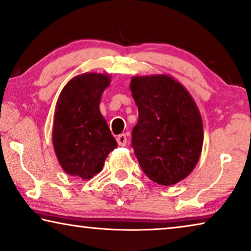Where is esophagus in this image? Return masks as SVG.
I'll return each instance as SVG.
<instances>
[{
    "instance_id": "1",
    "label": "esophagus",
    "mask_w": 251,
    "mask_h": 251,
    "mask_svg": "<svg viewBox=\"0 0 251 251\" xmlns=\"http://www.w3.org/2000/svg\"><path fill=\"white\" fill-rule=\"evenodd\" d=\"M117 143H118L119 147H125L126 143H127V137H126L125 134H121V135H118Z\"/></svg>"
}]
</instances>
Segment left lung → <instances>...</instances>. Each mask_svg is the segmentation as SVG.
Instances as JSON below:
<instances>
[{
  "instance_id": "left-lung-1",
  "label": "left lung",
  "mask_w": 251,
  "mask_h": 251,
  "mask_svg": "<svg viewBox=\"0 0 251 251\" xmlns=\"http://www.w3.org/2000/svg\"><path fill=\"white\" fill-rule=\"evenodd\" d=\"M130 91L138 108L132 148L144 174L171 186L196 167L203 147V122L188 91L168 75L136 76Z\"/></svg>"
}]
</instances>
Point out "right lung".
Returning <instances> with one entry per match:
<instances>
[{"instance_id": "1", "label": "right lung", "mask_w": 251, "mask_h": 251, "mask_svg": "<svg viewBox=\"0 0 251 251\" xmlns=\"http://www.w3.org/2000/svg\"><path fill=\"white\" fill-rule=\"evenodd\" d=\"M109 82L104 74H81L65 85L58 98L53 144L62 168L74 177L92 178L117 148L99 110L101 95Z\"/></svg>"}]
</instances>
